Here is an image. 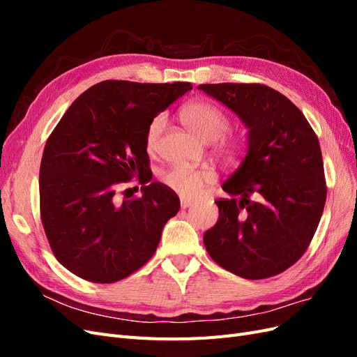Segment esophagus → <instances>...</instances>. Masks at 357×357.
<instances>
[{
    "instance_id": "34e87169",
    "label": "esophagus",
    "mask_w": 357,
    "mask_h": 357,
    "mask_svg": "<svg viewBox=\"0 0 357 357\" xmlns=\"http://www.w3.org/2000/svg\"><path fill=\"white\" fill-rule=\"evenodd\" d=\"M192 204H193L192 201H186V199H181V204H180V205H181V208H183V210H186V208H189V207H190V205H192Z\"/></svg>"
}]
</instances>
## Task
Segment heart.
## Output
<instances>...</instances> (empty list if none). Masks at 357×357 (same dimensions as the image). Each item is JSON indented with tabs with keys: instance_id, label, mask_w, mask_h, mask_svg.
I'll return each mask as SVG.
<instances>
[{
	"instance_id": "obj_1",
	"label": "heart",
	"mask_w": 357,
	"mask_h": 357,
	"mask_svg": "<svg viewBox=\"0 0 357 357\" xmlns=\"http://www.w3.org/2000/svg\"><path fill=\"white\" fill-rule=\"evenodd\" d=\"M180 119L189 131L202 142L211 143L219 139L215 149L225 159L236 160L244 155L247 147L244 137L226 134L231 125L229 117L218 105L202 100L189 102L180 110ZM165 125L167 119L164 114H158L150 121L146 129V149L149 153L155 152L158 139L164 132ZM215 180H218V176L211 168L192 169L172 167L160 174V181L167 188L188 201L201 197L205 190L214 185Z\"/></svg>"
}]
</instances>
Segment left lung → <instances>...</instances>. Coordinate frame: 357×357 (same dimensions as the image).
I'll use <instances>...</instances> for the list:
<instances>
[{"instance_id": "8db88e82", "label": "left lung", "mask_w": 357, "mask_h": 357, "mask_svg": "<svg viewBox=\"0 0 357 357\" xmlns=\"http://www.w3.org/2000/svg\"><path fill=\"white\" fill-rule=\"evenodd\" d=\"M240 116L248 152L215 201L219 220L204 234L215 264L248 280L296 264L316 234L326 202L319 138L298 107L261 83L201 84Z\"/></svg>"}]
</instances>
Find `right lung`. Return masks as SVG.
<instances>
[{
    "mask_svg": "<svg viewBox=\"0 0 357 357\" xmlns=\"http://www.w3.org/2000/svg\"><path fill=\"white\" fill-rule=\"evenodd\" d=\"M192 89L186 82L104 80L75 100L47 138L40 165V215L61 265L92 283H116L156 252L180 210L174 190L152 178L146 129ZM138 176L144 195L119 200Z\"/></svg>",
    "mask_w": 357,
    "mask_h": 357,
    "instance_id": "obj_1",
    "label": "right lung"
}]
</instances>
